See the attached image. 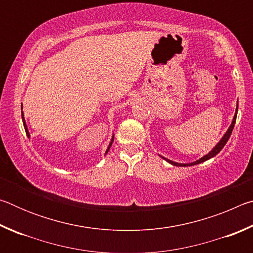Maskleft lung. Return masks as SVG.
Segmentation results:
<instances>
[{"instance_id": "1", "label": "left lung", "mask_w": 253, "mask_h": 253, "mask_svg": "<svg viewBox=\"0 0 253 253\" xmlns=\"http://www.w3.org/2000/svg\"><path fill=\"white\" fill-rule=\"evenodd\" d=\"M237 114H238V104H237V110H235V115H234V117H233V121H232V124H231L230 125V127H229V129L226 130V132L224 134V136L222 137L221 138V140L219 143H217L216 145H215V147H214L211 152H210L209 154H207V155L205 156H203L202 158H200V160H198L196 162H193V163H187V164H181V163H176V162H173V161H170V160H168V158H165V157H163V156H161V157H163L164 158L165 161H168L169 164H172V165H174V166H192V165H196V164H200V163H202V162H205V161H208V160H210V158H212V157H214L216 155V154H219L220 152H221V149L224 147V145L226 144V142H228L229 140V138H230V136H231V134H232V130H233V127H234V124H235V121H237Z\"/></svg>"}]
</instances>
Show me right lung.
Listing matches in <instances>:
<instances>
[{
	"label": "right lung",
	"mask_w": 253,
	"mask_h": 253,
	"mask_svg": "<svg viewBox=\"0 0 253 253\" xmlns=\"http://www.w3.org/2000/svg\"><path fill=\"white\" fill-rule=\"evenodd\" d=\"M22 121H23V126H24V129H25V132H27V136L29 137V136H30V134H29L28 127H27V125H25V121H24V117H23V111H22ZM113 142H114V136H113V138H111V142H110V144H109V146H108V148H107V151H106V154H107V153H108V151H109V148H110V146H111V144H113Z\"/></svg>",
	"instance_id": "obj_1"
}]
</instances>
